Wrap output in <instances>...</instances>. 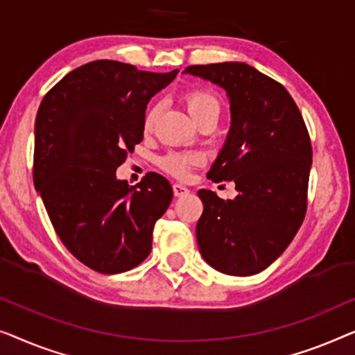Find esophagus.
<instances>
[{"label":"esophagus","mask_w":355,"mask_h":355,"mask_svg":"<svg viewBox=\"0 0 355 355\" xmlns=\"http://www.w3.org/2000/svg\"><path fill=\"white\" fill-rule=\"evenodd\" d=\"M173 194H175V196L178 198V196H184V194H188L189 193V189L184 187V184H182V183H173Z\"/></svg>","instance_id":"34e87169"}]
</instances>
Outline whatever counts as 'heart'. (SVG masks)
Returning <instances> with one entry per match:
<instances>
[{
  "instance_id": "obj_1",
  "label": "heart",
  "mask_w": 355,
  "mask_h": 355,
  "mask_svg": "<svg viewBox=\"0 0 355 355\" xmlns=\"http://www.w3.org/2000/svg\"><path fill=\"white\" fill-rule=\"evenodd\" d=\"M183 103L187 106L189 116L194 121L199 122L204 117H216L220 116V99H218L212 92L206 88H191L183 94ZM159 116V106H151L144 114L143 128L149 132L153 130L156 119ZM199 162L196 154H184V153H168L161 159V167L164 171L172 173L175 177H187L188 172L191 171L193 166Z\"/></svg>"
}]
</instances>
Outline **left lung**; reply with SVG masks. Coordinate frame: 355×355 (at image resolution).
<instances>
[{
	"label": "left lung",
	"mask_w": 355,
	"mask_h": 355,
	"mask_svg": "<svg viewBox=\"0 0 355 355\" xmlns=\"http://www.w3.org/2000/svg\"><path fill=\"white\" fill-rule=\"evenodd\" d=\"M184 73L222 87L232 111L225 146L207 178L234 182L238 196L223 201L199 189V251L218 272L256 275L282 256L306 217L312 166L307 127L286 88L248 64L188 66Z\"/></svg>",
	"instance_id": "1"
}]
</instances>
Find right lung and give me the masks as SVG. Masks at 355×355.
I'll return each mask as SVG.
<instances>
[{
    "label": "right lung",
    "instance_id": "1",
    "mask_svg": "<svg viewBox=\"0 0 355 355\" xmlns=\"http://www.w3.org/2000/svg\"><path fill=\"white\" fill-rule=\"evenodd\" d=\"M177 73L101 59L69 72L40 104L35 188L64 246L94 272L132 270L151 252L154 223L173 196L171 183L149 172L130 187L116 171L141 143L149 99Z\"/></svg>",
    "mask_w": 355,
    "mask_h": 355
}]
</instances>
